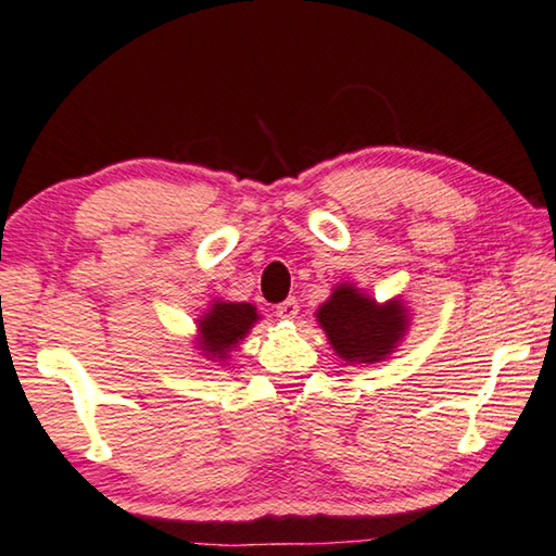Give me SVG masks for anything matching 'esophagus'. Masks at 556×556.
<instances>
[{
    "mask_svg": "<svg viewBox=\"0 0 556 556\" xmlns=\"http://www.w3.org/2000/svg\"><path fill=\"white\" fill-rule=\"evenodd\" d=\"M277 316L285 318V320H294L299 316V301L296 299H287L281 301V304L277 306Z\"/></svg>",
    "mask_w": 556,
    "mask_h": 556,
    "instance_id": "obj_1",
    "label": "esophagus"
}]
</instances>
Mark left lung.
<instances>
[{
	"label": "left lung",
	"mask_w": 556,
	"mask_h": 556,
	"mask_svg": "<svg viewBox=\"0 0 556 556\" xmlns=\"http://www.w3.org/2000/svg\"><path fill=\"white\" fill-rule=\"evenodd\" d=\"M316 316L332 350L345 362H379L393 352L406 332L401 301L379 306L350 285H340L332 291Z\"/></svg>",
	"instance_id": "obj_1"
}]
</instances>
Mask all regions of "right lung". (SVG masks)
<instances>
[{
	"instance_id": "right-lung-1",
	"label": "right lung",
	"mask_w": 556,
	"mask_h": 556,
	"mask_svg": "<svg viewBox=\"0 0 556 556\" xmlns=\"http://www.w3.org/2000/svg\"><path fill=\"white\" fill-rule=\"evenodd\" d=\"M255 320V306L218 301L199 323V345L206 357H226V352L236 348L238 340L245 338V332Z\"/></svg>"
}]
</instances>
